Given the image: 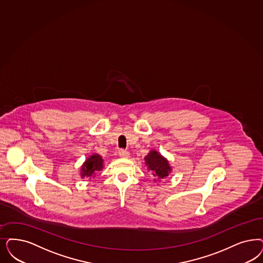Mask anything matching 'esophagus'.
<instances>
[{
    "instance_id": "esophagus-1",
    "label": "esophagus",
    "mask_w": 263,
    "mask_h": 263,
    "mask_svg": "<svg viewBox=\"0 0 263 263\" xmlns=\"http://www.w3.org/2000/svg\"><path fill=\"white\" fill-rule=\"evenodd\" d=\"M118 154H119V156L122 157V158L129 157V152H127L125 149H120V151L118 152Z\"/></svg>"
}]
</instances>
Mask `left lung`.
I'll return each instance as SVG.
<instances>
[{"instance_id": "1", "label": "left lung", "mask_w": 263, "mask_h": 263, "mask_svg": "<svg viewBox=\"0 0 263 263\" xmlns=\"http://www.w3.org/2000/svg\"><path fill=\"white\" fill-rule=\"evenodd\" d=\"M147 170L153 172L154 181H161L169 176L172 168L168 160L158 152L152 149L145 157Z\"/></svg>"}]
</instances>
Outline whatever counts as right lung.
I'll use <instances>...</instances> for the list:
<instances>
[{"instance_id": "obj_1", "label": "right lung", "mask_w": 263, "mask_h": 263, "mask_svg": "<svg viewBox=\"0 0 263 263\" xmlns=\"http://www.w3.org/2000/svg\"><path fill=\"white\" fill-rule=\"evenodd\" d=\"M103 165H104V160L102 159L99 154H92L85 160V162L82 164V169H81L82 178L94 177L96 173L103 169L104 167Z\"/></svg>"}]
</instances>
